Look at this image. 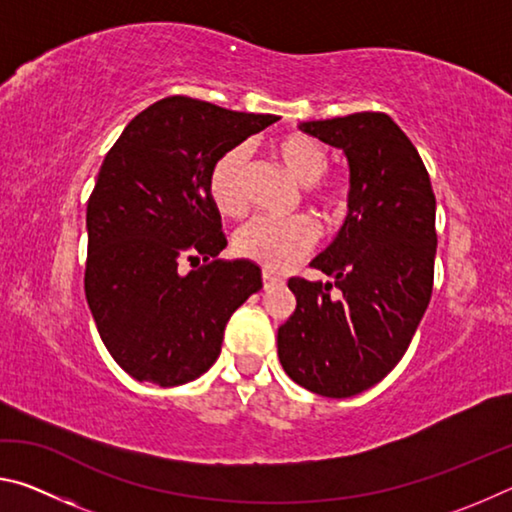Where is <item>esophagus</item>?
Here are the masks:
<instances>
[{
	"mask_svg": "<svg viewBox=\"0 0 512 512\" xmlns=\"http://www.w3.org/2000/svg\"><path fill=\"white\" fill-rule=\"evenodd\" d=\"M262 280H264V289H266V291L277 287V284H282V277H277V275L271 273V271H264V273H262Z\"/></svg>",
	"mask_w": 512,
	"mask_h": 512,
	"instance_id": "34e87169",
	"label": "esophagus"
}]
</instances>
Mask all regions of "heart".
Here are the masks:
<instances>
[{
  "instance_id": "obj_1",
  "label": "heart",
  "mask_w": 512,
  "mask_h": 512,
  "mask_svg": "<svg viewBox=\"0 0 512 512\" xmlns=\"http://www.w3.org/2000/svg\"><path fill=\"white\" fill-rule=\"evenodd\" d=\"M275 153L291 176L305 185L307 198L318 210L329 216H339L348 210L352 185L343 176H325L329 155L323 144L307 135H287L275 144ZM246 160V146H232L212 164L207 187L214 207L225 216H239L246 210ZM316 239L318 228L307 214H296L289 219L257 216L235 235V250L250 262L280 271L305 257L314 248Z\"/></svg>"
}]
</instances>
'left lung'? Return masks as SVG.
I'll return each instance as SVG.
<instances>
[{
  "instance_id": "8db88e82",
  "label": "left lung",
  "mask_w": 512,
  "mask_h": 512,
  "mask_svg": "<svg viewBox=\"0 0 512 512\" xmlns=\"http://www.w3.org/2000/svg\"><path fill=\"white\" fill-rule=\"evenodd\" d=\"M300 131L343 149L352 198L311 262L334 282L289 280L296 311L277 329V357L307 391L352 397L400 363L429 307L436 196L418 149L384 112L302 121Z\"/></svg>"
}]
</instances>
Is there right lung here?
Instances as JSON below:
<instances>
[{
	"label": "right lung",
	"mask_w": 512,
	"mask_h": 512,
	"mask_svg": "<svg viewBox=\"0 0 512 512\" xmlns=\"http://www.w3.org/2000/svg\"><path fill=\"white\" fill-rule=\"evenodd\" d=\"M277 119L167 97L103 160L85 216V298L133 379L169 388L201 377L219 359L230 316L262 289L257 264L216 259L228 239L207 180L219 155Z\"/></svg>",
	"instance_id": "obj_1"
}]
</instances>
